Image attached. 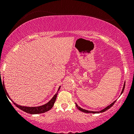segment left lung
Wrapping results in <instances>:
<instances>
[{
    "label": "left lung",
    "mask_w": 134,
    "mask_h": 134,
    "mask_svg": "<svg viewBox=\"0 0 134 134\" xmlns=\"http://www.w3.org/2000/svg\"><path fill=\"white\" fill-rule=\"evenodd\" d=\"M125 82L124 83V87H123L122 91H121V94H122V93H123V92H124V89H125ZM115 102H116V101H113V102L112 103H111V104H110V105H109V106H108L107 107H106L105 108L103 109V110H101V111H89V110H84V109H83V108H81L80 107H79V106H78L77 104L76 103V107L77 108V109H78V110H80V111H82V112H84V113H103V112H104V111H107V110H108L109 108H111V107H112V106H113V104H114V103H115Z\"/></svg>",
    "instance_id": "1"
}]
</instances>
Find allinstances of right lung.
Returning a JSON list of instances; mask_svg holds the SVG:
<instances>
[{
    "mask_svg": "<svg viewBox=\"0 0 134 134\" xmlns=\"http://www.w3.org/2000/svg\"><path fill=\"white\" fill-rule=\"evenodd\" d=\"M4 87H5V86H4ZM60 87H59V88H58V91L60 90ZM58 91H57V93H58ZM5 92H6V91H5ZM57 93L55 94L54 95V96L52 98V99L49 101V102H48L47 104H44V105L40 106V107H23V106L18 105L16 103H14L13 101V102L14 103V104L15 105H16V107L18 108H19L20 110H23V111L26 112V113H30V114H39V113H44V112H46V111H48V110H50L52 107H53V104H54L55 102V100H56L57 96V94H58ZM6 94H7V96L9 98H9L8 94H7V92H6Z\"/></svg>",
    "mask_w": 134,
    "mask_h": 134,
    "instance_id": "obj_1",
    "label": "right lung"
}]
</instances>
